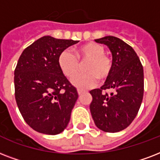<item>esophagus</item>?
Segmentation results:
<instances>
[{
	"mask_svg": "<svg viewBox=\"0 0 160 160\" xmlns=\"http://www.w3.org/2000/svg\"><path fill=\"white\" fill-rule=\"evenodd\" d=\"M78 95H81V94L83 93V91H82V90H80V89H78Z\"/></svg>",
	"mask_w": 160,
	"mask_h": 160,
	"instance_id": "esophagus-1",
	"label": "esophagus"
}]
</instances>
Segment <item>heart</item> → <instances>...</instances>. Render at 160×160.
Masks as SVG:
<instances>
[{"mask_svg":"<svg viewBox=\"0 0 160 160\" xmlns=\"http://www.w3.org/2000/svg\"><path fill=\"white\" fill-rule=\"evenodd\" d=\"M104 53L105 49L102 45L88 42L77 48L76 56L71 51H62L58 57V64L63 74L72 78L78 72L80 63L87 61L84 69L85 73L72 79L73 86L78 89H87L95 85L98 78L103 81L112 72V60Z\"/></svg>","mask_w":160,"mask_h":160,"instance_id":"b5f03b06","label":"heart"}]
</instances>
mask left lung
Instances as JSON below:
<instances>
[{
	"instance_id": "8db88e82",
	"label": "left lung",
	"mask_w": 160,
	"mask_h": 160,
	"mask_svg": "<svg viewBox=\"0 0 160 160\" xmlns=\"http://www.w3.org/2000/svg\"><path fill=\"white\" fill-rule=\"evenodd\" d=\"M95 42L109 48L112 70L104 85L90 91V111L99 129L116 133L129 126L138 114L143 96V68L135 51L119 38L107 36Z\"/></svg>"
}]
</instances>
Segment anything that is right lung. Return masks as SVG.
I'll return each mask as SVG.
<instances>
[{
    "mask_svg": "<svg viewBox=\"0 0 160 160\" xmlns=\"http://www.w3.org/2000/svg\"><path fill=\"white\" fill-rule=\"evenodd\" d=\"M78 42L45 36L20 56L14 72L15 98L26 122L37 132L56 135L68 124L78 94L61 70L58 57Z\"/></svg>",
    "mask_w": 160,
    "mask_h": 160,
    "instance_id": "right-lung-1",
    "label": "right lung"
}]
</instances>
